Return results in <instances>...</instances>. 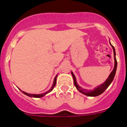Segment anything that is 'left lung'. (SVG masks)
Instances as JSON below:
<instances>
[{"mask_svg": "<svg viewBox=\"0 0 127 127\" xmlns=\"http://www.w3.org/2000/svg\"><path fill=\"white\" fill-rule=\"evenodd\" d=\"M109 43L111 46V47L113 48V53H114V69L112 70V72L110 73L109 76H108L107 79L105 81L104 83H103L101 85H98L97 87H95L94 90H87L86 89H84V88H82V87H81L77 83V81H76V76H74V73L71 71L72 76L73 77L74 79V84L76 88H77V90L79 91V92H81V94H84V95H86V96H88V97H96V96H98L100 95V94H102L105 90L108 88V86L111 85L112 82H113V79H114V77L116 74V69H117V61H116V52H115V49H114V46L112 45L111 42L109 41Z\"/></svg>", "mask_w": 127, "mask_h": 127, "instance_id": "obj_1", "label": "left lung"}]
</instances>
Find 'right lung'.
Listing matches in <instances>:
<instances>
[{"mask_svg": "<svg viewBox=\"0 0 127 127\" xmlns=\"http://www.w3.org/2000/svg\"><path fill=\"white\" fill-rule=\"evenodd\" d=\"M57 76H58V74H57V76H55V79H54L53 83L52 86L51 87V88H50L49 90H48L47 92H44V93H42V94H28V93L25 92H23V91H22L20 89V90L21 91L22 93H23L25 95H27V96H29V97H33V98H41V97H44V96H45V95H46V94H48V93L51 92V91L53 90V89L54 87H55V85H56V83H57Z\"/></svg>", "mask_w": 127, "mask_h": 127, "instance_id": "1", "label": "right lung"}]
</instances>
